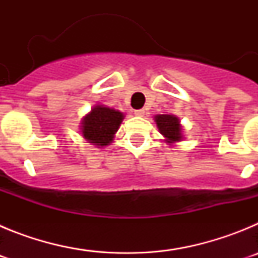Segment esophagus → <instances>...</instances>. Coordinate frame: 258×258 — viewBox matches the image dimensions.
Returning <instances> with one entry per match:
<instances>
[{
    "instance_id": "obj_1",
    "label": "esophagus",
    "mask_w": 258,
    "mask_h": 258,
    "mask_svg": "<svg viewBox=\"0 0 258 258\" xmlns=\"http://www.w3.org/2000/svg\"><path fill=\"white\" fill-rule=\"evenodd\" d=\"M145 109H136V111H134V115L136 116H141V117H142V116H145Z\"/></svg>"
}]
</instances>
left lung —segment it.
<instances>
[{"label": "left lung", "instance_id": "obj_1", "mask_svg": "<svg viewBox=\"0 0 258 258\" xmlns=\"http://www.w3.org/2000/svg\"><path fill=\"white\" fill-rule=\"evenodd\" d=\"M159 132L164 136L165 142L172 143L182 141V126L179 124V118L174 115H156L155 116Z\"/></svg>", "mask_w": 258, "mask_h": 258}]
</instances>
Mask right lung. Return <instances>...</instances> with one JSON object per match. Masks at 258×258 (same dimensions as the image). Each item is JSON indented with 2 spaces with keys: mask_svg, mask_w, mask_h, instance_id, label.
<instances>
[{
  "mask_svg": "<svg viewBox=\"0 0 258 258\" xmlns=\"http://www.w3.org/2000/svg\"><path fill=\"white\" fill-rule=\"evenodd\" d=\"M124 113L104 106H94L84 116L81 121V134L89 143L103 147L115 138V133L121 124Z\"/></svg>",
  "mask_w": 258,
  "mask_h": 258,
  "instance_id": "1",
  "label": "right lung"
}]
</instances>
